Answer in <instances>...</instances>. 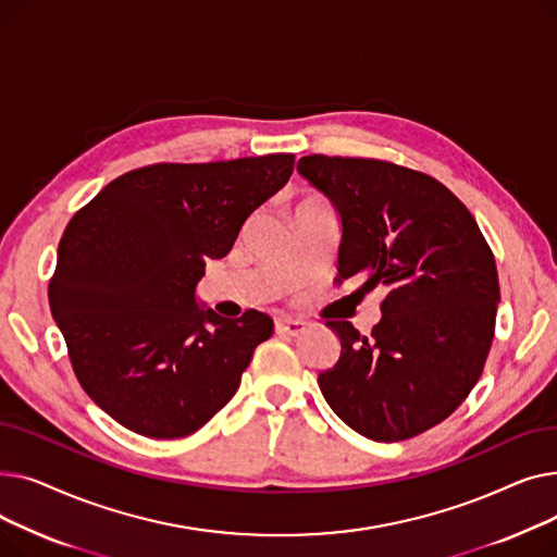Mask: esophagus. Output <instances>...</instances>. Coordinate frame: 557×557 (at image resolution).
I'll list each match as a JSON object with an SVG mask.
<instances>
[{"label":"esophagus","instance_id":"obj_1","mask_svg":"<svg viewBox=\"0 0 557 557\" xmlns=\"http://www.w3.org/2000/svg\"><path fill=\"white\" fill-rule=\"evenodd\" d=\"M275 330L282 336H300V334H305L307 323H302V320H294V318H277Z\"/></svg>","mask_w":557,"mask_h":557}]
</instances>
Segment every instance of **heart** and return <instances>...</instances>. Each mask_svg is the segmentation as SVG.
Segmentation results:
<instances>
[{
  "instance_id": "1",
  "label": "heart",
  "mask_w": 557,
  "mask_h": 557,
  "mask_svg": "<svg viewBox=\"0 0 557 557\" xmlns=\"http://www.w3.org/2000/svg\"><path fill=\"white\" fill-rule=\"evenodd\" d=\"M309 202H315V200H302L300 205H309ZM300 205H298V208H300Z\"/></svg>"
}]
</instances>
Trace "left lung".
Here are the masks:
<instances>
[{
  "instance_id": "1",
  "label": "left lung",
  "mask_w": 557,
  "mask_h": 557,
  "mask_svg": "<svg viewBox=\"0 0 557 557\" xmlns=\"http://www.w3.org/2000/svg\"><path fill=\"white\" fill-rule=\"evenodd\" d=\"M298 171L341 216L336 280L386 294L370 336L327 320L341 357L318 374L323 397L376 443L441 424L479 382L502 300L474 216L443 183L393 162L307 156Z\"/></svg>"
}]
</instances>
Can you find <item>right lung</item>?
<instances>
[{
    "label": "right lung",
    "mask_w": 557,
    "mask_h": 557,
    "mask_svg": "<svg viewBox=\"0 0 557 557\" xmlns=\"http://www.w3.org/2000/svg\"><path fill=\"white\" fill-rule=\"evenodd\" d=\"M294 153L151 164L106 185L67 223L49 307L83 391L122 426L173 441L237 393L271 315L202 309L205 259L294 173Z\"/></svg>",
    "instance_id": "add662e5"
}]
</instances>
